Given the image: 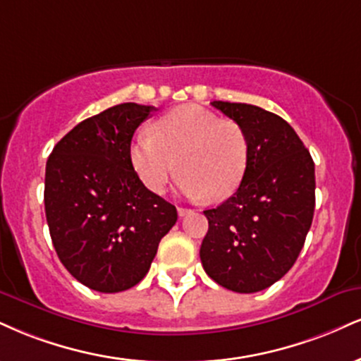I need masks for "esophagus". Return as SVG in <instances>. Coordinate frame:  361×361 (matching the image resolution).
Instances as JSON below:
<instances>
[{"instance_id": "obj_1", "label": "esophagus", "mask_w": 361, "mask_h": 361, "mask_svg": "<svg viewBox=\"0 0 361 361\" xmlns=\"http://www.w3.org/2000/svg\"><path fill=\"white\" fill-rule=\"evenodd\" d=\"M188 214H192V210H190V208L178 207V215H180V216H185V215H188Z\"/></svg>"}]
</instances>
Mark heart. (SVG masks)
Instances as JSON below:
<instances>
[{"label":"heart","mask_w":361,"mask_h":361,"mask_svg":"<svg viewBox=\"0 0 361 361\" xmlns=\"http://www.w3.org/2000/svg\"><path fill=\"white\" fill-rule=\"evenodd\" d=\"M129 159L151 192L166 188L178 161L183 171L180 186L188 197L220 202L244 181L249 139L233 121L197 106H181L156 121L154 134L141 131L133 137Z\"/></svg>","instance_id":"heart-1"}]
</instances>
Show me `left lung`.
<instances>
[{
  "instance_id": "left-lung-1",
  "label": "left lung",
  "mask_w": 361,
  "mask_h": 361,
  "mask_svg": "<svg viewBox=\"0 0 361 361\" xmlns=\"http://www.w3.org/2000/svg\"><path fill=\"white\" fill-rule=\"evenodd\" d=\"M244 129L249 166L238 190L205 210L203 269L235 293H257L296 262L314 215V161L290 126L262 107L214 101Z\"/></svg>"
}]
</instances>
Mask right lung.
I'll return each instance as SVG.
<instances>
[{"label": "right lung", "instance_id": "obj_1", "mask_svg": "<svg viewBox=\"0 0 361 361\" xmlns=\"http://www.w3.org/2000/svg\"><path fill=\"white\" fill-rule=\"evenodd\" d=\"M154 111L109 107L65 134L47 161L43 198L56 255L99 293L136 286L176 224L175 205L149 192L129 159L134 131Z\"/></svg>", "mask_w": 361, "mask_h": 361}]
</instances>
